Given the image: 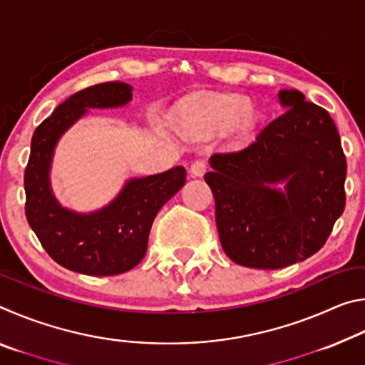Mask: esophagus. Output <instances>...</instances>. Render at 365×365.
Segmentation results:
<instances>
[{
    "mask_svg": "<svg viewBox=\"0 0 365 365\" xmlns=\"http://www.w3.org/2000/svg\"><path fill=\"white\" fill-rule=\"evenodd\" d=\"M207 169V163L205 159H196L190 165V174L191 177H202Z\"/></svg>",
    "mask_w": 365,
    "mask_h": 365,
    "instance_id": "1",
    "label": "esophagus"
}]
</instances>
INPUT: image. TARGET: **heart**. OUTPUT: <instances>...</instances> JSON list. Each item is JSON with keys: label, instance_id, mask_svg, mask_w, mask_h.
Wrapping results in <instances>:
<instances>
[{"label": "heart", "instance_id": "obj_1", "mask_svg": "<svg viewBox=\"0 0 365 365\" xmlns=\"http://www.w3.org/2000/svg\"><path fill=\"white\" fill-rule=\"evenodd\" d=\"M248 103L242 98H220V100L205 101L190 110L182 123L188 135L219 130L237 123L238 128H246L251 123V110Z\"/></svg>", "mask_w": 365, "mask_h": 365}]
</instances>
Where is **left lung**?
Returning <instances> with one entry per match:
<instances>
[{"instance_id": "left-lung-1", "label": "left lung", "mask_w": 365, "mask_h": 365, "mask_svg": "<svg viewBox=\"0 0 365 365\" xmlns=\"http://www.w3.org/2000/svg\"><path fill=\"white\" fill-rule=\"evenodd\" d=\"M250 146L214 153L205 175L220 245L233 262L282 269L322 248L344 211L346 158L330 114L298 90ZM286 183L282 192L275 184Z\"/></svg>"}]
</instances>
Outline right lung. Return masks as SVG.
<instances>
[{"label": "right lung", "instance_id": "right-lung-1", "mask_svg": "<svg viewBox=\"0 0 365 365\" xmlns=\"http://www.w3.org/2000/svg\"><path fill=\"white\" fill-rule=\"evenodd\" d=\"M130 100L132 86L123 82L88 86L61 103L34 132L24 174L27 222L49 257L78 274L108 277L138 265L146 255L154 217L187 180L182 165L132 178L115 200L90 214L69 211L54 197L49 169L63 133L88 109L117 108Z\"/></svg>", "mask_w": 365, "mask_h": 365}]
</instances>
